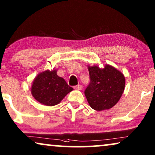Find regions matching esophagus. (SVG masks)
Masks as SVG:
<instances>
[{
    "label": "esophagus",
    "instance_id": "1",
    "mask_svg": "<svg viewBox=\"0 0 155 155\" xmlns=\"http://www.w3.org/2000/svg\"><path fill=\"white\" fill-rule=\"evenodd\" d=\"M74 89H75V90H82V86L81 84H78V85L74 87Z\"/></svg>",
    "mask_w": 155,
    "mask_h": 155
}]
</instances>
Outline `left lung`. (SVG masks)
<instances>
[{
	"label": "left lung",
	"instance_id": "8db88e82",
	"mask_svg": "<svg viewBox=\"0 0 155 155\" xmlns=\"http://www.w3.org/2000/svg\"><path fill=\"white\" fill-rule=\"evenodd\" d=\"M90 82L84 94L89 104L96 111L109 109L116 105L125 89V77L110 65L104 68L88 66Z\"/></svg>",
	"mask_w": 155,
	"mask_h": 155
}]
</instances>
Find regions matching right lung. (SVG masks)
<instances>
[{
  "label": "right lung",
  "mask_w": 155,
  "mask_h": 155,
  "mask_svg": "<svg viewBox=\"0 0 155 155\" xmlns=\"http://www.w3.org/2000/svg\"><path fill=\"white\" fill-rule=\"evenodd\" d=\"M57 70H47L34 80L31 92L36 100L46 106H54L73 90L63 78L57 75Z\"/></svg>",
  "instance_id": "right-lung-1"
}]
</instances>
